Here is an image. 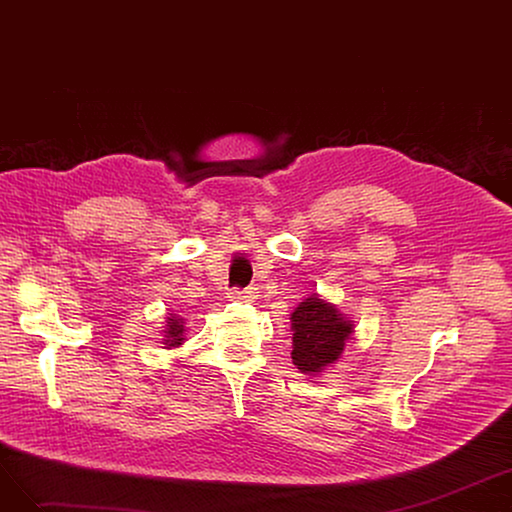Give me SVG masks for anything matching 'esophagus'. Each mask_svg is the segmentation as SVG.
Instances as JSON below:
<instances>
[{"mask_svg": "<svg viewBox=\"0 0 512 512\" xmlns=\"http://www.w3.org/2000/svg\"><path fill=\"white\" fill-rule=\"evenodd\" d=\"M257 297V290L255 288H232L228 292V299L230 301H251Z\"/></svg>", "mask_w": 512, "mask_h": 512, "instance_id": "1", "label": "esophagus"}]
</instances>
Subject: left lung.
<instances>
[{
    "label": "left lung",
    "mask_w": 512,
    "mask_h": 512,
    "mask_svg": "<svg viewBox=\"0 0 512 512\" xmlns=\"http://www.w3.org/2000/svg\"><path fill=\"white\" fill-rule=\"evenodd\" d=\"M292 361L303 373H317L334 363L344 340L351 336V321L315 294L292 313Z\"/></svg>",
    "instance_id": "left-lung-1"
}]
</instances>
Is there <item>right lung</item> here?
I'll return each mask as SVG.
<instances>
[{
  "instance_id": "1",
  "label": "right lung",
  "mask_w": 512,
  "mask_h": 512,
  "mask_svg": "<svg viewBox=\"0 0 512 512\" xmlns=\"http://www.w3.org/2000/svg\"><path fill=\"white\" fill-rule=\"evenodd\" d=\"M182 334H184V321L170 317L168 319V328H166V344H168V348L182 344V340H184Z\"/></svg>"
}]
</instances>
